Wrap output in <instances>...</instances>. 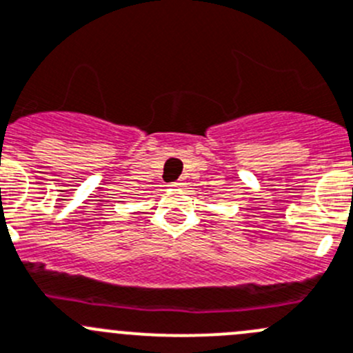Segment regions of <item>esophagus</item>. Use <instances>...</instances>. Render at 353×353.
Listing matches in <instances>:
<instances>
[{"mask_svg":"<svg viewBox=\"0 0 353 353\" xmlns=\"http://www.w3.org/2000/svg\"><path fill=\"white\" fill-rule=\"evenodd\" d=\"M169 186H172V188H184V186H186V183H184V181H176V183H170Z\"/></svg>","mask_w":353,"mask_h":353,"instance_id":"1","label":"esophagus"}]
</instances>
